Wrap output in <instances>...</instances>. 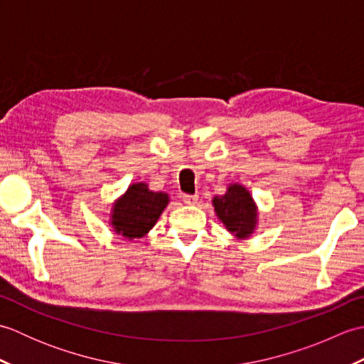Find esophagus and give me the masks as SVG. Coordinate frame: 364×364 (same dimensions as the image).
<instances>
[{"instance_id":"obj_1","label":"esophagus","mask_w":364,"mask_h":364,"mask_svg":"<svg viewBox=\"0 0 364 364\" xmlns=\"http://www.w3.org/2000/svg\"><path fill=\"white\" fill-rule=\"evenodd\" d=\"M197 200H198L197 194H184L183 196V202L188 203V205H196Z\"/></svg>"}]
</instances>
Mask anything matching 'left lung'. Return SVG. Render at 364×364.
<instances>
[{"label": "left lung", "instance_id": "1", "mask_svg": "<svg viewBox=\"0 0 364 364\" xmlns=\"http://www.w3.org/2000/svg\"><path fill=\"white\" fill-rule=\"evenodd\" d=\"M213 205L223 225L237 237H247L255 230L257 206L245 188L233 184L225 196L215 197Z\"/></svg>", "mask_w": 364, "mask_h": 364}]
</instances>
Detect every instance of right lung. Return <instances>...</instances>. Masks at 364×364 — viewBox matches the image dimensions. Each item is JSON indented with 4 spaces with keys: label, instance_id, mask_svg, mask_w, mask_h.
<instances>
[{
    "label": "right lung",
    "instance_id": "obj_1",
    "mask_svg": "<svg viewBox=\"0 0 364 364\" xmlns=\"http://www.w3.org/2000/svg\"><path fill=\"white\" fill-rule=\"evenodd\" d=\"M167 203V194L151 192L144 183L133 184L115 203L112 225L119 235L128 239L142 237L156 223Z\"/></svg>",
    "mask_w": 364,
    "mask_h": 364
}]
</instances>
